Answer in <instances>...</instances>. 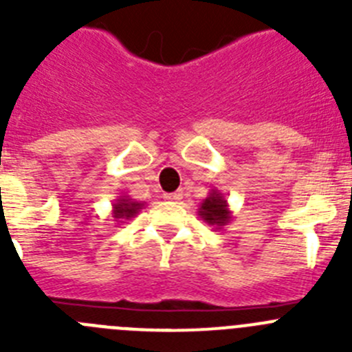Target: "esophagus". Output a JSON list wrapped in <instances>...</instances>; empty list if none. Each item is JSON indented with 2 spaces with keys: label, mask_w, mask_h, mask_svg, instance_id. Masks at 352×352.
I'll list each match as a JSON object with an SVG mask.
<instances>
[{
  "label": "esophagus",
  "mask_w": 352,
  "mask_h": 352,
  "mask_svg": "<svg viewBox=\"0 0 352 352\" xmlns=\"http://www.w3.org/2000/svg\"><path fill=\"white\" fill-rule=\"evenodd\" d=\"M183 197V192L182 190H176V192H170V194H164V199L166 201H179Z\"/></svg>",
  "instance_id": "esophagus-1"
}]
</instances>
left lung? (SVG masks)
<instances>
[{
  "mask_svg": "<svg viewBox=\"0 0 352 352\" xmlns=\"http://www.w3.org/2000/svg\"><path fill=\"white\" fill-rule=\"evenodd\" d=\"M197 214L204 222L213 227H219V229H222L232 220V211L229 210L226 195L217 188H211L210 195L199 204Z\"/></svg>",
  "mask_w": 352,
  "mask_h": 352,
  "instance_id": "8db88e82",
  "label": "left lung"
}]
</instances>
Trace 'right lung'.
<instances>
[{
  "instance_id": "obj_1",
  "label": "right lung",
  "mask_w": 352,
  "mask_h": 352,
  "mask_svg": "<svg viewBox=\"0 0 352 352\" xmlns=\"http://www.w3.org/2000/svg\"><path fill=\"white\" fill-rule=\"evenodd\" d=\"M142 208H144V203H138L129 195H120L113 203V217L118 223H123V220L133 219Z\"/></svg>"
}]
</instances>
